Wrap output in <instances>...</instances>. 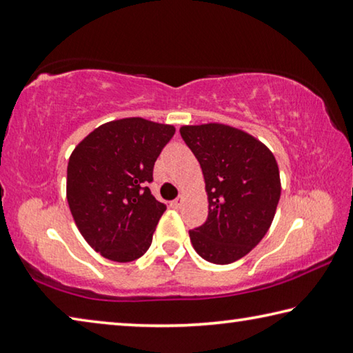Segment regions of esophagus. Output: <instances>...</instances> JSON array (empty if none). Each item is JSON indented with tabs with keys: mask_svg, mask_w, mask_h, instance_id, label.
I'll return each mask as SVG.
<instances>
[{
	"mask_svg": "<svg viewBox=\"0 0 353 353\" xmlns=\"http://www.w3.org/2000/svg\"><path fill=\"white\" fill-rule=\"evenodd\" d=\"M182 204H183V198H182V196H179L177 199L172 201V207H174V208H181Z\"/></svg>",
	"mask_w": 353,
	"mask_h": 353,
	"instance_id": "esophagus-1",
	"label": "esophagus"
}]
</instances>
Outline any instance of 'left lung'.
<instances>
[{"instance_id":"obj_1","label":"left lung","mask_w":353,"mask_h":353,"mask_svg":"<svg viewBox=\"0 0 353 353\" xmlns=\"http://www.w3.org/2000/svg\"><path fill=\"white\" fill-rule=\"evenodd\" d=\"M181 137L198 159L205 179L208 216L190 230L193 248L214 265H229L249 254L276 214L280 174L263 143L224 124L183 126Z\"/></svg>"}]
</instances>
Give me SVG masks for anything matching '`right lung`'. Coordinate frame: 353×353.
Here are the masks:
<instances>
[{
    "label": "right lung",
    "mask_w": 353,
    "mask_h": 353,
    "mask_svg": "<svg viewBox=\"0 0 353 353\" xmlns=\"http://www.w3.org/2000/svg\"><path fill=\"white\" fill-rule=\"evenodd\" d=\"M176 129L143 118L105 123L71 154L67 199L85 241L112 261L146 252L166 205L151 194L154 163Z\"/></svg>",
    "instance_id": "1"
}]
</instances>
